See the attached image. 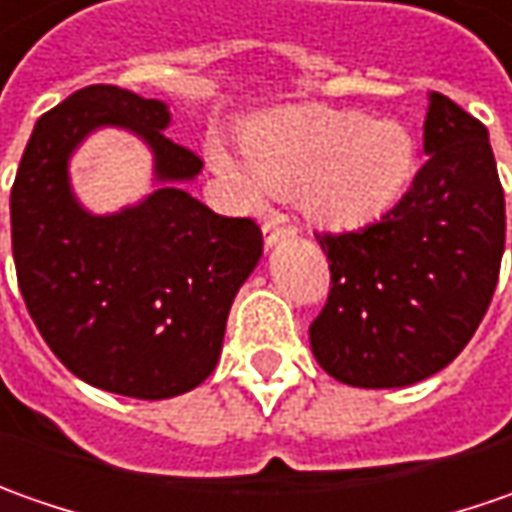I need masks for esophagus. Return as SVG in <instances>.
Wrapping results in <instances>:
<instances>
[{
  "label": "esophagus",
  "instance_id": "1",
  "mask_svg": "<svg viewBox=\"0 0 512 512\" xmlns=\"http://www.w3.org/2000/svg\"><path fill=\"white\" fill-rule=\"evenodd\" d=\"M289 238H294V229H289V226L263 223V240H266V246H277V243H283V240Z\"/></svg>",
  "mask_w": 512,
  "mask_h": 512
}]
</instances>
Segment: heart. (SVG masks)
I'll use <instances>...</instances> for the list:
<instances>
[{"label": "heart", "mask_w": 512, "mask_h": 512, "mask_svg": "<svg viewBox=\"0 0 512 512\" xmlns=\"http://www.w3.org/2000/svg\"><path fill=\"white\" fill-rule=\"evenodd\" d=\"M249 164L221 144L209 164L246 206H263L272 192L300 195L311 221L354 232L385 218L416 175L411 130L360 110L297 107L246 133Z\"/></svg>", "instance_id": "heart-1"}]
</instances>
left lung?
I'll list each match as a JSON object with an SVG mask.
<instances>
[{"label":"left lung","mask_w":512,"mask_h":512,"mask_svg":"<svg viewBox=\"0 0 512 512\" xmlns=\"http://www.w3.org/2000/svg\"><path fill=\"white\" fill-rule=\"evenodd\" d=\"M425 155L385 218L317 235L331 291L309 328L311 351L354 388H405L442 371L476 334L499 283L504 192L487 127L431 93Z\"/></svg>","instance_id":"obj_1"}]
</instances>
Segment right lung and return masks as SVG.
Instances as JSON below:
<instances>
[{"label": "right lung", "instance_id": "1", "mask_svg": "<svg viewBox=\"0 0 512 512\" xmlns=\"http://www.w3.org/2000/svg\"><path fill=\"white\" fill-rule=\"evenodd\" d=\"M98 126L130 129L156 158L159 189L113 216L87 213L66 169ZM167 127L164 101L90 84L36 121L10 189L13 263L33 323L67 371L121 397L201 385L263 255L255 221L215 215L186 192L203 161Z\"/></svg>", "mask_w": 512, "mask_h": 512}]
</instances>
